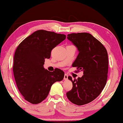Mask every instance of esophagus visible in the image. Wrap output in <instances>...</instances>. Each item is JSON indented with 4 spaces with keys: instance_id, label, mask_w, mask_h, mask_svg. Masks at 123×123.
<instances>
[{
    "instance_id": "esophagus-1",
    "label": "esophagus",
    "mask_w": 123,
    "mask_h": 123,
    "mask_svg": "<svg viewBox=\"0 0 123 123\" xmlns=\"http://www.w3.org/2000/svg\"><path fill=\"white\" fill-rule=\"evenodd\" d=\"M68 79V75L67 74H65L64 75V80H67Z\"/></svg>"
}]
</instances>
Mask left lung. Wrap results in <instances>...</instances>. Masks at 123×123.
I'll return each instance as SVG.
<instances>
[{
	"instance_id": "obj_1",
	"label": "left lung",
	"mask_w": 123,
	"mask_h": 123,
	"mask_svg": "<svg viewBox=\"0 0 123 123\" xmlns=\"http://www.w3.org/2000/svg\"><path fill=\"white\" fill-rule=\"evenodd\" d=\"M67 36L79 52L72 66L83 71L84 75L74 80L68 77L73 87L66 95L73 104L81 106L95 100L104 89L108 69V54L102 43L88 33Z\"/></svg>"
}]
</instances>
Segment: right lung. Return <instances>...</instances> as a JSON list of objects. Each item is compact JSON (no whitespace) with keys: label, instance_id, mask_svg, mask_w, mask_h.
I'll return each mask as SVG.
<instances>
[{"label":"right lung","instance_id":"obj_1","mask_svg":"<svg viewBox=\"0 0 123 123\" xmlns=\"http://www.w3.org/2000/svg\"><path fill=\"white\" fill-rule=\"evenodd\" d=\"M65 34L38 30L25 39L14 55L13 72L17 86L25 100L39 104L46 98L52 85L63 80L62 70L53 72L44 67L45 58H50L52 49L63 41Z\"/></svg>","mask_w":123,"mask_h":123}]
</instances>
